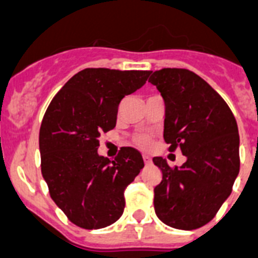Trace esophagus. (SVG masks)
<instances>
[{"label":"esophagus","instance_id":"esophagus-1","mask_svg":"<svg viewBox=\"0 0 258 258\" xmlns=\"http://www.w3.org/2000/svg\"><path fill=\"white\" fill-rule=\"evenodd\" d=\"M142 158H144L145 165H149V163H152V158H150V157H149V155L144 154V155H142Z\"/></svg>","mask_w":258,"mask_h":258}]
</instances>
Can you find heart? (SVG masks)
I'll list each match as a JSON object with an SVG mask.
<instances>
[{
    "instance_id": "heart-1",
    "label": "heart",
    "mask_w": 258,
    "mask_h": 258,
    "mask_svg": "<svg viewBox=\"0 0 258 258\" xmlns=\"http://www.w3.org/2000/svg\"><path fill=\"white\" fill-rule=\"evenodd\" d=\"M134 144L137 145L138 148L141 149H149L152 148L153 145V138L150 134L148 133H141L134 137Z\"/></svg>"
}]
</instances>
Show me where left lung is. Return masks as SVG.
I'll return each mask as SVG.
<instances>
[{
    "label": "left lung",
    "mask_w": 258,
    "mask_h": 258,
    "mask_svg": "<svg viewBox=\"0 0 258 258\" xmlns=\"http://www.w3.org/2000/svg\"><path fill=\"white\" fill-rule=\"evenodd\" d=\"M149 82L165 101L163 138L187 161L170 167L162 157L153 162L162 171L154 187L159 220L191 231L214 219L231 195L240 170L239 129L223 97L206 80L184 68L150 71Z\"/></svg>",
    "instance_id": "1"
}]
</instances>
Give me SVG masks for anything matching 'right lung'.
I'll list each match as a JSON object with an SVG mask.
<instances>
[{
  "label": "right lung",
  "mask_w": 258,
  "mask_h": 258,
  "mask_svg": "<svg viewBox=\"0 0 258 258\" xmlns=\"http://www.w3.org/2000/svg\"><path fill=\"white\" fill-rule=\"evenodd\" d=\"M150 71L86 68L51 100L39 131L42 175L51 199L84 229L113 224L124 212V191L144 167L141 153L121 148L110 161L99 138L116 126L120 101L144 86Z\"/></svg>",
  "instance_id": "obj_1"
}]
</instances>
